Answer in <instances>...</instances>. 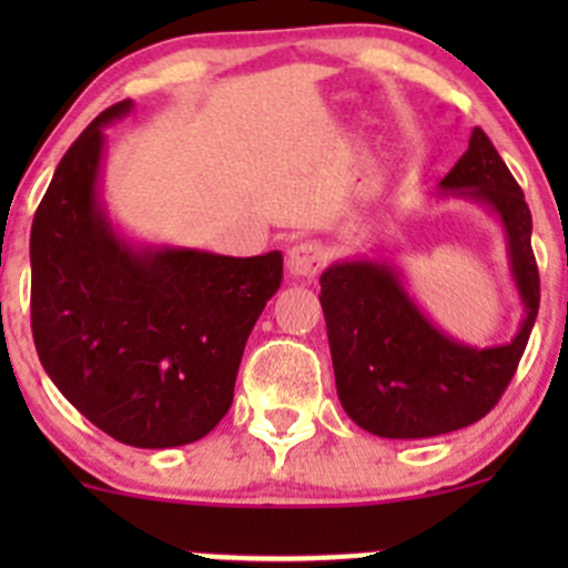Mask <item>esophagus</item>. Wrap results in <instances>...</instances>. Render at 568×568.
<instances>
[{"mask_svg": "<svg viewBox=\"0 0 568 568\" xmlns=\"http://www.w3.org/2000/svg\"><path fill=\"white\" fill-rule=\"evenodd\" d=\"M329 261V252L321 242H296L288 250V272L294 277L313 280Z\"/></svg>", "mask_w": 568, "mask_h": 568, "instance_id": "esophagus-1", "label": "esophagus"}]
</instances>
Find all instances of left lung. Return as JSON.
Masks as SVG:
<instances>
[{"label": "left lung", "instance_id": "left-lung-1", "mask_svg": "<svg viewBox=\"0 0 568 568\" xmlns=\"http://www.w3.org/2000/svg\"><path fill=\"white\" fill-rule=\"evenodd\" d=\"M439 194L473 197L500 216L525 318L506 346H464L423 316L387 263L343 261L326 268L318 300L337 398L346 415L376 437L426 439L478 423L517 374L538 316L530 209L480 129H473L469 148L443 178Z\"/></svg>", "mask_w": 568, "mask_h": 568}]
</instances>
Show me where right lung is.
<instances>
[{
	"label": "right lung",
	"mask_w": 568,
	"mask_h": 568,
	"mask_svg": "<svg viewBox=\"0 0 568 568\" xmlns=\"http://www.w3.org/2000/svg\"><path fill=\"white\" fill-rule=\"evenodd\" d=\"M104 109L57 164L32 220L40 365L93 426L134 448L205 437L233 404L239 363L283 283L277 250L227 257L131 247L99 203Z\"/></svg>",
	"instance_id": "right-lung-1"
}]
</instances>
